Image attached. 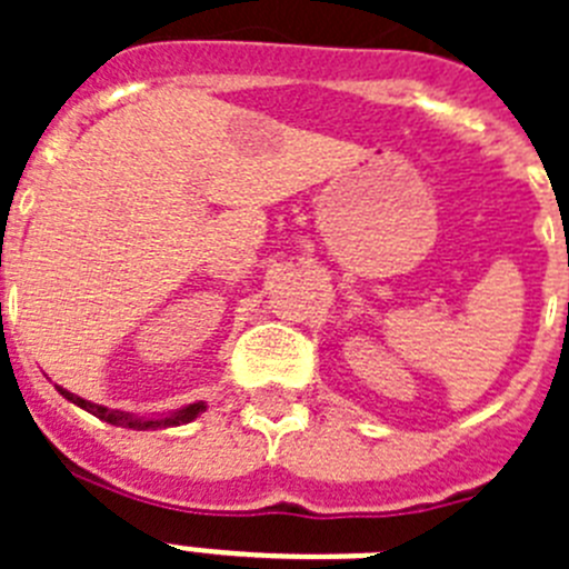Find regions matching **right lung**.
I'll use <instances>...</instances> for the list:
<instances>
[{"label": "right lung", "instance_id": "1", "mask_svg": "<svg viewBox=\"0 0 569 569\" xmlns=\"http://www.w3.org/2000/svg\"><path fill=\"white\" fill-rule=\"evenodd\" d=\"M59 393L64 396L68 401H73L77 407H82V410H88V413H93L97 419L108 421V425H116V427H130V430H156V427H176V425H184V421H193L196 416L202 413L204 405L199 401V405H190V407H182L179 413H170L164 416V419H156V421H142V419H133V416L128 413H119V410H108V407L102 405H93V401H84L79 399V396L68 393V390H62V387H57Z\"/></svg>", "mask_w": 569, "mask_h": 569}]
</instances>
